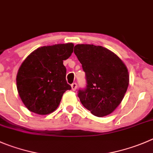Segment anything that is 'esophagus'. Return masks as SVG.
<instances>
[{
  "label": "esophagus",
  "instance_id": "34e87169",
  "mask_svg": "<svg viewBox=\"0 0 153 153\" xmlns=\"http://www.w3.org/2000/svg\"><path fill=\"white\" fill-rule=\"evenodd\" d=\"M71 87H72V90H73V91H75L77 89V87H78V85H77L76 83H73V84L71 85Z\"/></svg>",
  "mask_w": 153,
  "mask_h": 153
}]
</instances>
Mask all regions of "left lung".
<instances>
[{"label":"left lung","instance_id":"1","mask_svg":"<svg viewBox=\"0 0 153 153\" xmlns=\"http://www.w3.org/2000/svg\"><path fill=\"white\" fill-rule=\"evenodd\" d=\"M74 53L85 72L87 87L78 91L84 108L98 117L109 115L121 103L129 83L125 63L108 48L78 44Z\"/></svg>","mask_w":153,"mask_h":153}]
</instances>
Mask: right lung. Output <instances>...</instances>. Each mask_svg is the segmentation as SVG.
I'll list each match as a JSON object with an SVG mask.
<instances>
[{
  "label": "right lung",
  "mask_w": 153,
  "mask_h": 153,
  "mask_svg": "<svg viewBox=\"0 0 153 153\" xmlns=\"http://www.w3.org/2000/svg\"><path fill=\"white\" fill-rule=\"evenodd\" d=\"M74 44L38 48L22 63L16 76L19 96L31 112L46 115L59 106L63 93L71 90L63 60L73 52Z\"/></svg>",
  "instance_id": "add662e5"
}]
</instances>
